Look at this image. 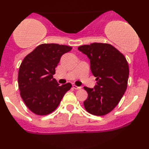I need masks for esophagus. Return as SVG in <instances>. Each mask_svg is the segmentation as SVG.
I'll return each instance as SVG.
<instances>
[{"instance_id": "obj_1", "label": "esophagus", "mask_w": 149, "mask_h": 149, "mask_svg": "<svg viewBox=\"0 0 149 149\" xmlns=\"http://www.w3.org/2000/svg\"><path fill=\"white\" fill-rule=\"evenodd\" d=\"M73 88L74 89H76V90H80V89L82 88V87H78L76 85H73Z\"/></svg>"}]
</instances>
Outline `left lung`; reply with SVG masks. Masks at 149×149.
<instances>
[{
	"label": "left lung",
	"mask_w": 149,
	"mask_h": 149,
	"mask_svg": "<svg viewBox=\"0 0 149 149\" xmlns=\"http://www.w3.org/2000/svg\"><path fill=\"white\" fill-rule=\"evenodd\" d=\"M78 49L90 59L97 81L94 88L84 87L88 94L83 102L85 109L92 115H106L118 105L127 89L129 66L126 58L108 43L94 42Z\"/></svg>",
	"instance_id": "left-lung-1"
}]
</instances>
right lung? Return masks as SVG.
Here are the masks:
<instances>
[{"instance_id":"add662e5","label":"right lung","mask_w":149,"mask_h":149,"mask_svg":"<svg viewBox=\"0 0 149 149\" xmlns=\"http://www.w3.org/2000/svg\"><path fill=\"white\" fill-rule=\"evenodd\" d=\"M71 49L59 44H41L22 61L18 73L20 95L26 106L36 115L54 111L72 86L69 83L59 85L53 78L61 57Z\"/></svg>"}]
</instances>
